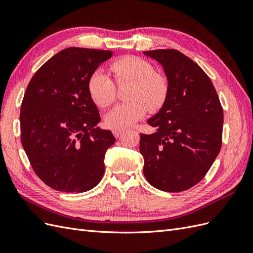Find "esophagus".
<instances>
[{
	"label": "esophagus",
	"instance_id": "obj_1",
	"mask_svg": "<svg viewBox=\"0 0 253 253\" xmlns=\"http://www.w3.org/2000/svg\"><path fill=\"white\" fill-rule=\"evenodd\" d=\"M124 133V129H118V128H115V129H113V134H114V136L116 137V138H118V137Z\"/></svg>",
	"mask_w": 253,
	"mask_h": 253
}]
</instances>
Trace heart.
Instances as JSON below:
<instances>
[{"mask_svg": "<svg viewBox=\"0 0 253 253\" xmlns=\"http://www.w3.org/2000/svg\"><path fill=\"white\" fill-rule=\"evenodd\" d=\"M111 72L119 85L133 82L129 91L132 101L117 104L106 114L105 125L110 128L132 126L143 118L149 110L162 106L169 91V82L163 74L155 72L149 61L136 56H125L110 64ZM110 75L97 70L89 76L88 93L99 108L111 105L117 94V84Z\"/></svg>", "mask_w": 253, "mask_h": 253, "instance_id": "obj_1", "label": "heart"}]
</instances>
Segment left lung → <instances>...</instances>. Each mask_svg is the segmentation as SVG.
<instances>
[{"label": "left lung", "mask_w": 253, "mask_h": 253, "mask_svg": "<svg viewBox=\"0 0 253 253\" xmlns=\"http://www.w3.org/2000/svg\"><path fill=\"white\" fill-rule=\"evenodd\" d=\"M163 65L169 91L160 111L148 120L156 128L140 134L143 174L153 187L181 192L209 171L221 148L224 113L210 78L176 49L143 51Z\"/></svg>", "instance_id": "1"}]
</instances>
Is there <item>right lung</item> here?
<instances>
[{
    "mask_svg": "<svg viewBox=\"0 0 253 253\" xmlns=\"http://www.w3.org/2000/svg\"><path fill=\"white\" fill-rule=\"evenodd\" d=\"M111 50L70 47L46 61L23 98L21 142L35 173L62 192H85L104 174L105 152L115 142L100 129V115L87 89L89 76Z\"/></svg>",
    "mask_w": 253,
    "mask_h": 253,
    "instance_id": "right-lung-1",
    "label": "right lung"
}]
</instances>
